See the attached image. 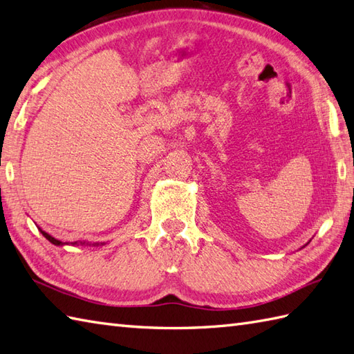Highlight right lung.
<instances>
[{
	"mask_svg": "<svg viewBox=\"0 0 354 354\" xmlns=\"http://www.w3.org/2000/svg\"><path fill=\"white\" fill-rule=\"evenodd\" d=\"M39 230H41V233L44 234V236L48 239L51 243H54V245L57 247H64V245H73V247H98V245H104V242H89V241H74V242H62L56 238H53L51 234H48L46 232H44L41 227H37Z\"/></svg>",
	"mask_w": 354,
	"mask_h": 354,
	"instance_id": "right-lung-1",
	"label": "right lung"
}]
</instances>
